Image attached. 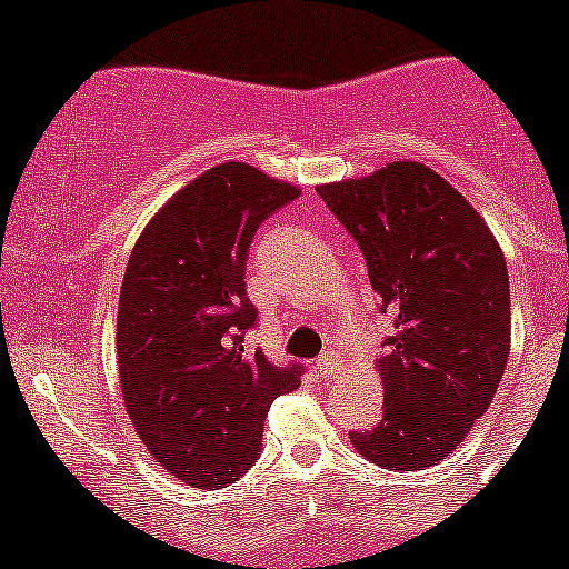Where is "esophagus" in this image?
Returning <instances> with one entry per match:
<instances>
[{"mask_svg":"<svg viewBox=\"0 0 569 569\" xmlns=\"http://www.w3.org/2000/svg\"><path fill=\"white\" fill-rule=\"evenodd\" d=\"M318 371H321L323 377H335L337 371H339V356H337V350H326L321 358H318Z\"/></svg>","mask_w":569,"mask_h":569,"instance_id":"1","label":"esophagus"}]
</instances>
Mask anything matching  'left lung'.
I'll use <instances>...</instances> for the list:
<instances>
[{
  "instance_id": "1",
  "label": "left lung",
  "mask_w": 569,
  "mask_h": 569,
  "mask_svg": "<svg viewBox=\"0 0 569 569\" xmlns=\"http://www.w3.org/2000/svg\"><path fill=\"white\" fill-rule=\"evenodd\" d=\"M318 194L363 251L380 310L396 323L377 361L382 417L352 430V447L390 471L439 466L506 371V257L471 202L422 162H388Z\"/></svg>"
}]
</instances>
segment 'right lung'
Instances as JSON below:
<instances>
[{
  "mask_svg": "<svg viewBox=\"0 0 569 569\" xmlns=\"http://www.w3.org/2000/svg\"><path fill=\"white\" fill-rule=\"evenodd\" d=\"M299 189L221 162L143 227L117 310L122 401L149 452L189 487H230L257 462L264 417L302 367L246 350L257 307L246 257L259 224Z\"/></svg>",
  "mask_w": 569,
  "mask_h": 569,
  "instance_id": "right-lung-1",
  "label": "right lung"
}]
</instances>
